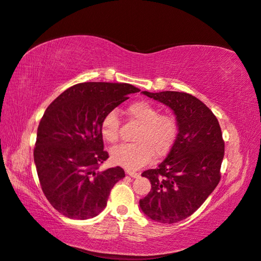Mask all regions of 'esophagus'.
I'll list each match as a JSON object with an SVG mask.
<instances>
[{
    "instance_id": "obj_1",
    "label": "esophagus",
    "mask_w": 261,
    "mask_h": 261,
    "mask_svg": "<svg viewBox=\"0 0 261 261\" xmlns=\"http://www.w3.org/2000/svg\"><path fill=\"white\" fill-rule=\"evenodd\" d=\"M127 175H129L130 177H132V178H138V177L140 176L139 173H136V171H131V170H127Z\"/></svg>"
}]
</instances>
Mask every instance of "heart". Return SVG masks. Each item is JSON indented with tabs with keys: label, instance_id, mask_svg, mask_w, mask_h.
<instances>
[{
	"label": "heart",
	"instance_id": "1",
	"mask_svg": "<svg viewBox=\"0 0 261 261\" xmlns=\"http://www.w3.org/2000/svg\"><path fill=\"white\" fill-rule=\"evenodd\" d=\"M130 118L140 124L135 145H121L112 149L111 158L116 165L126 169H139L152 159L153 156L167 154L178 136V123L174 115L160 114V110L148 101H137L126 109ZM101 135L108 142L119 139L120 119L115 111L104 115L99 125Z\"/></svg>",
	"mask_w": 261,
	"mask_h": 261
}]
</instances>
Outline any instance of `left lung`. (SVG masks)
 Returning a JSON list of instances; mask_svg holds the SVG:
<instances>
[{"mask_svg": "<svg viewBox=\"0 0 261 261\" xmlns=\"http://www.w3.org/2000/svg\"><path fill=\"white\" fill-rule=\"evenodd\" d=\"M176 114L178 136L157 168L141 174L151 182L140 199L142 212L160 223H176L192 215L221 179L224 140L219 121L206 105L184 92H142Z\"/></svg>", "mask_w": 261, "mask_h": 261, "instance_id": "obj_1", "label": "left lung"}]
</instances>
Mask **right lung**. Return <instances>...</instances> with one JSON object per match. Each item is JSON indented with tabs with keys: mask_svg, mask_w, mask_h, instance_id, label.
Listing matches in <instances>:
<instances>
[{
	"mask_svg": "<svg viewBox=\"0 0 261 261\" xmlns=\"http://www.w3.org/2000/svg\"><path fill=\"white\" fill-rule=\"evenodd\" d=\"M139 88L87 82L67 88L49 105L37 131L33 158L41 190L69 219L94 218L107 206L121 167L99 170L109 158L99 130L104 115Z\"/></svg>",
	"mask_w": 261,
	"mask_h": 261,
	"instance_id": "obj_1",
	"label": "right lung"
}]
</instances>
